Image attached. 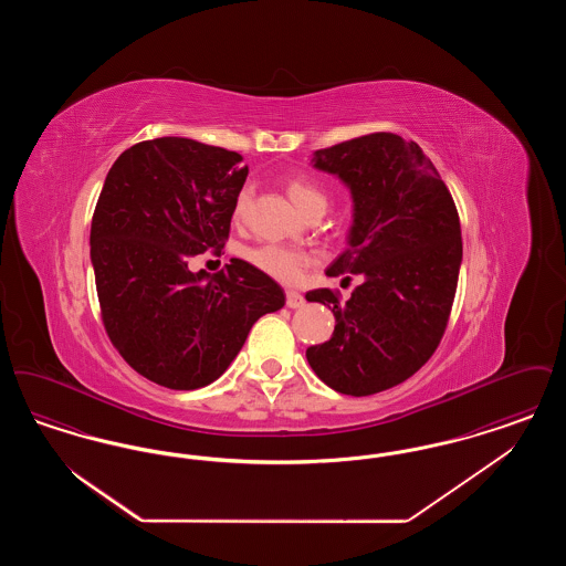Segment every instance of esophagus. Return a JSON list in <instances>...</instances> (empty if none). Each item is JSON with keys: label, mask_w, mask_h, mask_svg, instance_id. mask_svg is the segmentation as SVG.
<instances>
[{"label": "esophagus", "mask_w": 566, "mask_h": 566, "mask_svg": "<svg viewBox=\"0 0 566 566\" xmlns=\"http://www.w3.org/2000/svg\"><path fill=\"white\" fill-rule=\"evenodd\" d=\"M286 305H289L291 310H298V307L305 305V296L301 295V293H296V291H289V293H286Z\"/></svg>", "instance_id": "34e87169"}]
</instances>
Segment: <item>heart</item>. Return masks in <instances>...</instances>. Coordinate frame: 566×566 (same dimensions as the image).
Masks as SVG:
<instances>
[{
    "instance_id": "heart-1",
    "label": "heart",
    "mask_w": 566,
    "mask_h": 566,
    "mask_svg": "<svg viewBox=\"0 0 566 566\" xmlns=\"http://www.w3.org/2000/svg\"><path fill=\"white\" fill-rule=\"evenodd\" d=\"M286 195L305 216L326 208V195L316 182L293 178L286 182ZM248 201H250V190H240L235 199V210H233L238 220L245 214ZM245 261L277 282L295 284L303 277L305 270L314 263V256L301 248H289L282 243H261L245 250Z\"/></svg>"
}]
</instances>
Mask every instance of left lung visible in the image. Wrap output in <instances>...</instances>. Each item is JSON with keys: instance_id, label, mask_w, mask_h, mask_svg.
I'll return each instance as SVG.
<instances>
[{"instance_id": "obj_1", "label": "left lung", "mask_w": 566, "mask_h": 566, "mask_svg": "<svg viewBox=\"0 0 566 566\" xmlns=\"http://www.w3.org/2000/svg\"><path fill=\"white\" fill-rule=\"evenodd\" d=\"M312 163L354 201L348 248L326 275L356 273L363 284L344 305L328 289L305 295L335 316L333 337L305 356L333 390L376 395L413 376L446 333L462 261L457 206L431 159L401 135L354 137Z\"/></svg>"}]
</instances>
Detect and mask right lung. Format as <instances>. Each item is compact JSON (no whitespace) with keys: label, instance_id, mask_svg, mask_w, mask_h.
I'll return each instance as SVG.
<instances>
[{"label":"right lung","instance_id":"obj_1","mask_svg":"<svg viewBox=\"0 0 566 566\" xmlns=\"http://www.w3.org/2000/svg\"><path fill=\"white\" fill-rule=\"evenodd\" d=\"M248 176L242 155L189 137L127 148L109 167L91 222V263L112 346L139 376L195 390L227 371L284 291L242 259L192 273L189 259L229 240Z\"/></svg>","mask_w":566,"mask_h":566}]
</instances>
